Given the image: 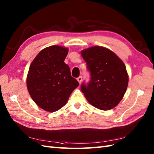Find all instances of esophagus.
<instances>
[{
    "mask_svg": "<svg viewBox=\"0 0 154 154\" xmlns=\"http://www.w3.org/2000/svg\"><path fill=\"white\" fill-rule=\"evenodd\" d=\"M82 76H79V77H77V81H78V82H79V83H81V81H82Z\"/></svg>",
    "mask_w": 154,
    "mask_h": 154,
    "instance_id": "1",
    "label": "esophagus"
}]
</instances>
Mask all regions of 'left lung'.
<instances>
[{
  "label": "left lung",
  "instance_id": "left-lung-1",
  "mask_svg": "<svg viewBox=\"0 0 154 154\" xmlns=\"http://www.w3.org/2000/svg\"><path fill=\"white\" fill-rule=\"evenodd\" d=\"M90 72L91 79L81 89L89 103L100 110L115 107L122 100L128 83L123 61L112 51L94 46L81 51Z\"/></svg>",
  "mask_w": 154,
  "mask_h": 154
}]
</instances>
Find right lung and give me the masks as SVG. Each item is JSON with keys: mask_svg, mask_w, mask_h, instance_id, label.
Here are the masks:
<instances>
[{"mask_svg": "<svg viewBox=\"0 0 154 154\" xmlns=\"http://www.w3.org/2000/svg\"><path fill=\"white\" fill-rule=\"evenodd\" d=\"M67 53V48L59 45L48 47L37 55L29 68L28 92L38 106L48 112L63 106L79 85L64 62Z\"/></svg>", "mask_w": 154, "mask_h": 154, "instance_id": "obj_1", "label": "right lung"}]
</instances>
